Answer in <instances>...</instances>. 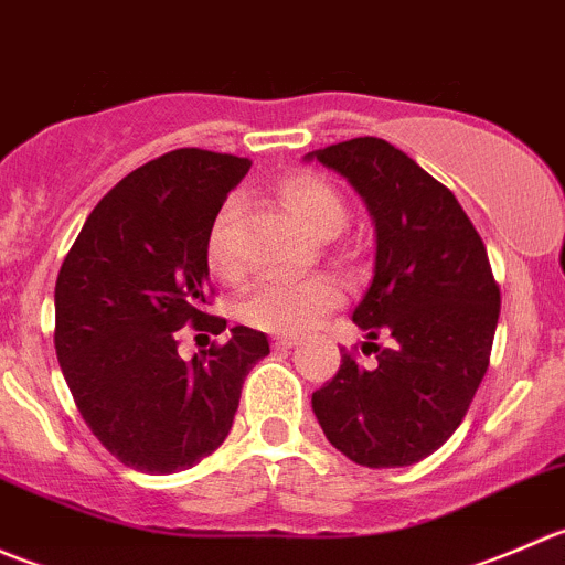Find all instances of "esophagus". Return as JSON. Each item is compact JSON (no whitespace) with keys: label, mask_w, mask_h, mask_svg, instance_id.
<instances>
[{"label":"esophagus","mask_w":565,"mask_h":565,"mask_svg":"<svg viewBox=\"0 0 565 565\" xmlns=\"http://www.w3.org/2000/svg\"><path fill=\"white\" fill-rule=\"evenodd\" d=\"M300 344V339L298 335H276V339H273V347H276V350H292V347H298Z\"/></svg>","instance_id":"1"}]
</instances>
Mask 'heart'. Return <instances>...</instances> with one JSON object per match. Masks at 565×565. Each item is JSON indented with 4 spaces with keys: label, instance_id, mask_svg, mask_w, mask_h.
<instances>
[{
    "label": "heart",
    "instance_id": "obj_1",
    "mask_svg": "<svg viewBox=\"0 0 565 565\" xmlns=\"http://www.w3.org/2000/svg\"><path fill=\"white\" fill-rule=\"evenodd\" d=\"M281 199L300 224L315 232L322 241L339 235L347 226V204L341 193L330 182L315 174H295L284 180ZM232 218H235V202H226L215 215L207 232V267L213 276L224 281H235L241 276V259L232 246ZM341 303V287L328 276L300 278H267L254 284L243 295L237 315L246 324L267 333H300L333 311Z\"/></svg>",
    "mask_w": 565,
    "mask_h": 565
}]
</instances>
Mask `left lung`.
<instances>
[{
  "label": "left lung",
  "mask_w": 565,
  "mask_h": 565,
  "mask_svg": "<svg viewBox=\"0 0 565 565\" xmlns=\"http://www.w3.org/2000/svg\"><path fill=\"white\" fill-rule=\"evenodd\" d=\"M350 182L374 224V276L352 311L377 352H350L311 407L330 446L363 467H407L457 431L489 366L500 289L481 235L451 191L385 139L315 150ZM383 334L385 348L373 341Z\"/></svg>",
  "instance_id": "obj_1"
}]
</instances>
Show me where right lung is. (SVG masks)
Listing matches in <instances>:
<instances>
[{
    "label": "right lung",
    "mask_w": 565,
    "mask_h": 565,
    "mask_svg": "<svg viewBox=\"0 0 565 565\" xmlns=\"http://www.w3.org/2000/svg\"><path fill=\"white\" fill-rule=\"evenodd\" d=\"M248 158L182 147L145 163L89 213L54 289V347L93 435L139 472L188 470L230 435L246 374L270 352L237 324L182 361L177 330L224 333L204 315L207 232Z\"/></svg>",
    "instance_id": "obj_1"
}]
</instances>
